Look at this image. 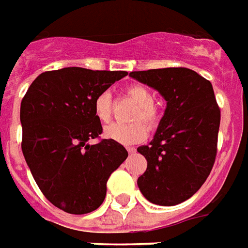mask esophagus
<instances>
[{"label": "esophagus", "mask_w": 248, "mask_h": 248, "mask_svg": "<svg viewBox=\"0 0 248 248\" xmlns=\"http://www.w3.org/2000/svg\"><path fill=\"white\" fill-rule=\"evenodd\" d=\"M127 151L129 154H135L136 153V148L135 147H127Z\"/></svg>", "instance_id": "1"}]
</instances>
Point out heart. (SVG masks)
<instances>
[{
    "label": "heart",
    "mask_w": 248,
    "mask_h": 248,
    "mask_svg": "<svg viewBox=\"0 0 248 248\" xmlns=\"http://www.w3.org/2000/svg\"><path fill=\"white\" fill-rule=\"evenodd\" d=\"M128 95L131 100L138 105V110L134 114V120H141L146 123L150 129L158 127L160 120V113L158 108L154 105V94L150 89L143 85H132L127 89ZM110 105H112V97L109 92H102L97 95L94 101V113L95 117L101 123H108L110 120ZM146 125L138 121L129 125L123 124H110L104 129V136L120 144L131 146L140 143L147 138Z\"/></svg>",
    "instance_id": "obj_1"
}]
</instances>
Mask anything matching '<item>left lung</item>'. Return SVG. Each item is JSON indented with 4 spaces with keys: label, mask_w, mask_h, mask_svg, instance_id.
Returning <instances> with one entry per match:
<instances>
[{
    "label": "left lung",
    "mask_w": 248,
    "mask_h": 248,
    "mask_svg": "<svg viewBox=\"0 0 248 248\" xmlns=\"http://www.w3.org/2000/svg\"><path fill=\"white\" fill-rule=\"evenodd\" d=\"M129 77L166 100L154 139L138 148L147 159L138 186L153 204H181L202 186L216 158L220 109L212 83L185 67L132 71Z\"/></svg>",
    "instance_id": "8db88e82"
}]
</instances>
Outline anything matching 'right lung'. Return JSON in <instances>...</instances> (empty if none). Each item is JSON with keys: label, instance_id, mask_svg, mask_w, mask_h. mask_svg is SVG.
<instances>
[{"label": "right lung", "instance_id": "obj_1", "mask_svg": "<svg viewBox=\"0 0 248 248\" xmlns=\"http://www.w3.org/2000/svg\"><path fill=\"white\" fill-rule=\"evenodd\" d=\"M127 75L64 67L42 73L20 108L24 158L46 199L71 215L93 212L104 202L109 175L127 159L120 143L102 139L97 95Z\"/></svg>", "mask_w": 248, "mask_h": 248}]
</instances>
